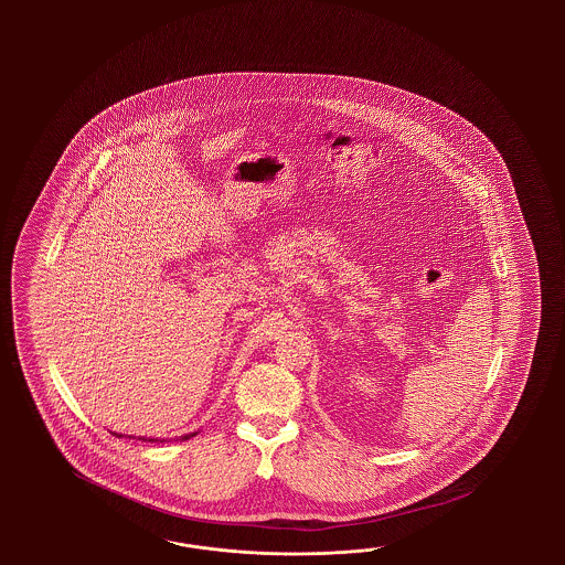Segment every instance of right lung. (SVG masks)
Segmentation results:
<instances>
[{
  "label": "right lung",
  "mask_w": 565,
  "mask_h": 565,
  "mask_svg": "<svg viewBox=\"0 0 565 565\" xmlns=\"http://www.w3.org/2000/svg\"><path fill=\"white\" fill-rule=\"evenodd\" d=\"M114 435H116V437H121V435H118V433H114ZM194 435H196V433H190V435H184L182 439H190V437H194ZM138 439H140V437H138ZM142 441H159V444H163L166 439H142Z\"/></svg>",
  "instance_id": "right-lung-1"
}]
</instances>
